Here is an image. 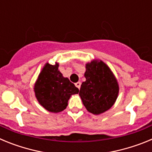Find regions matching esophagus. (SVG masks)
Listing matches in <instances>:
<instances>
[{
    "label": "esophagus",
    "mask_w": 152,
    "mask_h": 152,
    "mask_svg": "<svg viewBox=\"0 0 152 152\" xmlns=\"http://www.w3.org/2000/svg\"><path fill=\"white\" fill-rule=\"evenodd\" d=\"M80 84H81V83H80V82H77V83H75V86H76V87H77V88H78V89H80Z\"/></svg>",
    "instance_id": "esophagus-1"
}]
</instances>
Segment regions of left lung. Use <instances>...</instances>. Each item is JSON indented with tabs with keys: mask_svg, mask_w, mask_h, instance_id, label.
Masks as SVG:
<instances>
[{
	"mask_svg": "<svg viewBox=\"0 0 152 152\" xmlns=\"http://www.w3.org/2000/svg\"><path fill=\"white\" fill-rule=\"evenodd\" d=\"M84 77L79 95L87 110L98 115L110 109L117 99L119 84L110 68L101 60H93L86 64Z\"/></svg>",
	"mask_w": 152,
	"mask_h": 152,
	"instance_id": "obj_1",
	"label": "left lung"
}]
</instances>
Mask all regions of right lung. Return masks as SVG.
Returning a JSON list of instances; mask_svg holds the SVG:
<instances>
[{
  "instance_id": "add662e5",
  "label": "right lung",
  "mask_w": 152,
  "mask_h": 152,
  "mask_svg": "<svg viewBox=\"0 0 152 152\" xmlns=\"http://www.w3.org/2000/svg\"><path fill=\"white\" fill-rule=\"evenodd\" d=\"M36 97L40 105L52 113L63 111L68 106L71 96L78 94V88L63 77L58 71V63H46L35 83Z\"/></svg>"
}]
</instances>
